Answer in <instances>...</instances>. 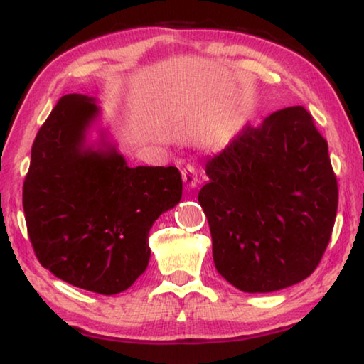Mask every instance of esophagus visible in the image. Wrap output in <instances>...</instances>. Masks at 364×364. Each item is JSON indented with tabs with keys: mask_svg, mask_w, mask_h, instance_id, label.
I'll return each mask as SVG.
<instances>
[{
	"mask_svg": "<svg viewBox=\"0 0 364 364\" xmlns=\"http://www.w3.org/2000/svg\"><path fill=\"white\" fill-rule=\"evenodd\" d=\"M181 172H182V181H183V183H186L187 188L197 187L198 177H197V168L196 167L191 166V164H187V166L183 167Z\"/></svg>",
	"mask_w": 364,
	"mask_h": 364,
	"instance_id": "obj_1",
	"label": "esophagus"
}]
</instances>
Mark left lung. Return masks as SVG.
I'll return each mask as SVG.
<instances>
[{
  "label": "left lung",
  "mask_w": 364,
  "mask_h": 364,
  "mask_svg": "<svg viewBox=\"0 0 364 364\" xmlns=\"http://www.w3.org/2000/svg\"><path fill=\"white\" fill-rule=\"evenodd\" d=\"M198 192L217 272L268 293L310 277L331 238L338 182L328 142L303 106L285 107L207 161Z\"/></svg>",
  "instance_id": "obj_1"
}]
</instances>
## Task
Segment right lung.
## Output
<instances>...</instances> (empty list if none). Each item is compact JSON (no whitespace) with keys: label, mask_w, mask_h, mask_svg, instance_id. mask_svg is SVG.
I'll use <instances>...</instances> for the list:
<instances>
[{"label":"right lung","mask_w":364,"mask_h":364,"mask_svg":"<svg viewBox=\"0 0 364 364\" xmlns=\"http://www.w3.org/2000/svg\"><path fill=\"white\" fill-rule=\"evenodd\" d=\"M99 114L92 97L66 94L36 134L23 183L28 235L39 263L101 295L127 290L146 272L147 237L182 198L177 167H129L111 144L86 146Z\"/></svg>","instance_id":"add662e5"}]
</instances>
